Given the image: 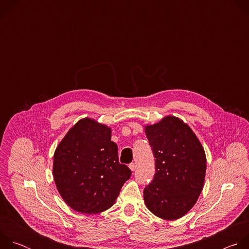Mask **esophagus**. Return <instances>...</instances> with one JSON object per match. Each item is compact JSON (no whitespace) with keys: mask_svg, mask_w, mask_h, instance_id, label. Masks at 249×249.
Returning a JSON list of instances; mask_svg holds the SVG:
<instances>
[{"mask_svg":"<svg viewBox=\"0 0 249 249\" xmlns=\"http://www.w3.org/2000/svg\"><path fill=\"white\" fill-rule=\"evenodd\" d=\"M129 167H130V169H131L132 171H134V170L136 169V163H134V162L130 163V164H129Z\"/></svg>","mask_w":249,"mask_h":249,"instance_id":"obj_1","label":"esophagus"}]
</instances>
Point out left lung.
<instances>
[{
	"instance_id": "1",
	"label": "left lung",
	"mask_w": 249,
	"mask_h": 249,
	"mask_svg": "<svg viewBox=\"0 0 249 249\" xmlns=\"http://www.w3.org/2000/svg\"><path fill=\"white\" fill-rule=\"evenodd\" d=\"M156 166L144 189L148 209L164 220L184 216L200 195L206 173L204 149L191 128L174 116L146 127Z\"/></svg>"
}]
</instances>
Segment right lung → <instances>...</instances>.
Wrapping results in <instances>:
<instances>
[{"label":"right lung","mask_w":249,"mask_h":249,"mask_svg":"<svg viewBox=\"0 0 249 249\" xmlns=\"http://www.w3.org/2000/svg\"><path fill=\"white\" fill-rule=\"evenodd\" d=\"M131 174L119 162L110 128L89 118L70 129L54 154L53 175L60 195L85 214L111 207Z\"/></svg>","instance_id":"add662e5"}]
</instances>
